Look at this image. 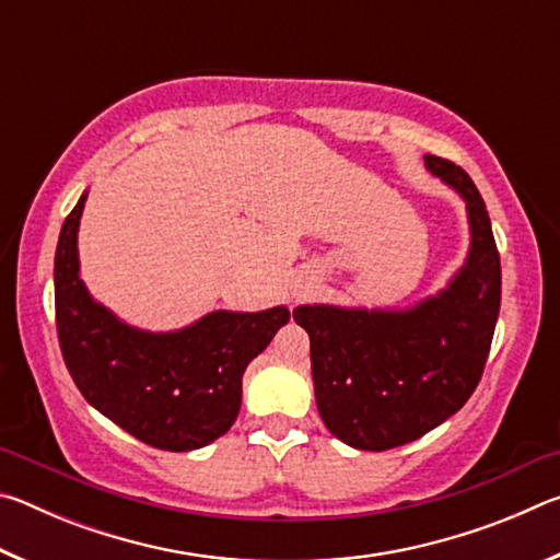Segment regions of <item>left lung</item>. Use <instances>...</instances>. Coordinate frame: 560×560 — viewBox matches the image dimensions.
Returning <instances> with one entry per match:
<instances>
[{"label":"left lung","mask_w":560,"mask_h":560,"mask_svg":"<svg viewBox=\"0 0 560 560\" xmlns=\"http://www.w3.org/2000/svg\"><path fill=\"white\" fill-rule=\"evenodd\" d=\"M424 167L467 205L469 252L447 287L410 308L306 303L293 311L311 338L320 420L355 450L400 447L462 410L494 338L501 264L487 205L450 160L424 155Z\"/></svg>","instance_id":"left-lung-1"}]
</instances>
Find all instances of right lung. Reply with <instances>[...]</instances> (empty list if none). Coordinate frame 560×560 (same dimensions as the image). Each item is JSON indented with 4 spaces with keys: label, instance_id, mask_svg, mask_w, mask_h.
Returning <instances> with one entry per match:
<instances>
[{
    "label": "right lung",
    "instance_id": "1",
    "mask_svg": "<svg viewBox=\"0 0 560 560\" xmlns=\"http://www.w3.org/2000/svg\"><path fill=\"white\" fill-rule=\"evenodd\" d=\"M89 192L66 217L54 259L56 328L81 395L150 447L200 450L232 428L246 365L289 324V308L212 311L179 330L128 326L81 279L79 224Z\"/></svg>",
    "mask_w": 560,
    "mask_h": 560
}]
</instances>
